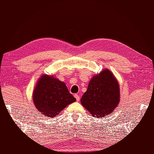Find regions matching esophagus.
<instances>
[{
	"mask_svg": "<svg viewBox=\"0 0 154 154\" xmlns=\"http://www.w3.org/2000/svg\"><path fill=\"white\" fill-rule=\"evenodd\" d=\"M75 97V99H76V100H77V101H79V100H80V97H79V95H78V94H75V96H74Z\"/></svg>",
	"mask_w": 154,
	"mask_h": 154,
	"instance_id": "esophagus-1",
	"label": "esophagus"
}]
</instances>
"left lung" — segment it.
<instances>
[{
  "label": "left lung",
  "instance_id": "1",
  "mask_svg": "<svg viewBox=\"0 0 154 154\" xmlns=\"http://www.w3.org/2000/svg\"><path fill=\"white\" fill-rule=\"evenodd\" d=\"M119 100V85L110 71L105 69L91 79L81 103L92 116L100 118L112 112Z\"/></svg>",
  "mask_w": 154,
  "mask_h": 154
}]
</instances>
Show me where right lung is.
Masks as SVG:
<instances>
[{"mask_svg": "<svg viewBox=\"0 0 154 154\" xmlns=\"http://www.w3.org/2000/svg\"><path fill=\"white\" fill-rule=\"evenodd\" d=\"M33 100L44 116L55 117L68 104L76 101L63 82L53 76L42 75L35 86Z\"/></svg>", "mask_w": 154, "mask_h": 154, "instance_id": "obj_1", "label": "right lung"}]
</instances>
